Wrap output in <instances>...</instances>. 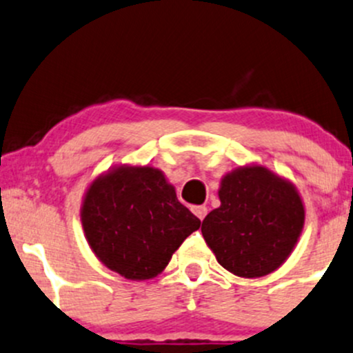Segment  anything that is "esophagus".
Masks as SVG:
<instances>
[{"label":"esophagus","mask_w":353,"mask_h":353,"mask_svg":"<svg viewBox=\"0 0 353 353\" xmlns=\"http://www.w3.org/2000/svg\"><path fill=\"white\" fill-rule=\"evenodd\" d=\"M192 213L199 218V220H205V216L208 214V208L206 206H194L192 208Z\"/></svg>","instance_id":"esophagus-1"}]
</instances>
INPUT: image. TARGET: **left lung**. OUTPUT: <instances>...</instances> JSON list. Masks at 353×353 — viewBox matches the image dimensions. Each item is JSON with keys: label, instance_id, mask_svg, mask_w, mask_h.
Here are the masks:
<instances>
[{"label": "left lung", "instance_id": "left-lung-1", "mask_svg": "<svg viewBox=\"0 0 353 353\" xmlns=\"http://www.w3.org/2000/svg\"><path fill=\"white\" fill-rule=\"evenodd\" d=\"M218 196L220 208L208 213L201 226L218 264L245 279L279 269L304 226V205L294 184L250 164L226 172Z\"/></svg>", "mask_w": 353, "mask_h": 353}]
</instances>
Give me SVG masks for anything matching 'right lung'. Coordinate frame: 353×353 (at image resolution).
I'll return each mask as SVG.
<instances>
[{
	"label": "right lung",
	"mask_w": 353,
	"mask_h": 353,
	"mask_svg": "<svg viewBox=\"0 0 353 353\" xmlns=\"http://www.w3.org/2000/svg\"><path fill=\"white\" fill-rule=\"evenodd\" d=\"M81 223L91 250L110 270L147 281L165 269L201 221L181 205L161 169L125 164L89 184Z\"/></svg>",
	"instance_id": "add662e5"
}]
</instances>
